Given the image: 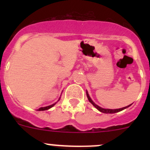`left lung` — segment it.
Returning <instances> with one entry per match:
<instances>
[{
	"mask_svg": "<svg viewBox=\"0 0 150 150\" xmlns=\"http://www.w3.org/2000/svg\"><path fill=\"white\" fill-rule=\"evenodd\" d=\"M86 95H87V97H88V99L89 102H90L91 103L93 104V105L94 106V107H96V108L98 110H99V111L102 112H103V113H107H107H110V114H112V113L118 112L122 111V110H125V108H127V107H130V106L131 105V104H130V105L127 106V107H122V108H120V109H115V110H111V109H104V108H102V107H99V106L96 105V104H95L94 102H93V101L91 100V98H90V96H89L88 93L87 91H86Z\"/></svg>",
	"mask_w": 150,
	"mask_h": 150,
	"instance_id": "1",
	"label": "left lung"
}]
</instances>
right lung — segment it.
Instances as JSON below:
<instances>
[{
	"mask_svg": "<svg viewBox=\"0 0 150 150\" xmlns=\"http://www.w3.org/2000/svg\"><path fill=\"white\" fill-rule=\"evenodd\" d=\"M54 104H51V105H50V106H48V107H40V108H39L38 110V111H43V110H48V109H50L51 108V107H52L54 105Z\"/></svg>",
	"mask_w": 150,
	"mask_h": 150,
	"instance_id": "1",
	"label": "right lung"
}]
</instances>
